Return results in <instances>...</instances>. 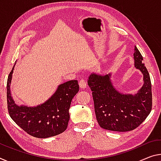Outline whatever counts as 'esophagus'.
Returning <instances> with one entry per match:
<instances>
[{
	"mask_svg": "<svg viewBox=\"0 0 161 161\" xmlns=\"http://www.w3.org/2000/svg\"><path fill=\"white\" fill-rule=\"evenodd\" d=\"M79 85L81 88L85 89L86 88V86H87V84H86V81L85 80V79H81V80L79 81Z\"/></svg>",
	"mask_w": 161,
	"mask_h": 161,
	"instance_id": "34e87169",
	"label": "esophagus"
}]
</instances>
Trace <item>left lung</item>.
Returning a JSON list of instances; mask_svg holds the SVG:
<instances>
[{
	"instance_id": "8db88e82",
	"label": "left lung",
	"mask_w": 161,
	"mask_h": 161,
	"mask_svg": "<svg viewBox=\"0 0 161 161\" xmlns=\"http://www.w3.org/2000/svg\"><path fill=\"white\" fill-rule=\"evenodd\" d=\"M135 67L143 74L144 85L136 95L122 94L115 90L104 76L92 74L88 85L92 92L96 118L102 128L127 132L136 129L148 116L152 109L151 81L141 53L135 46Z\"/></svg>"
}]
</instances>
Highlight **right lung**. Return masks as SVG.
Returning a JSON list of instances; mask_svg holds the SVG:
<instances>
[{
    "mask_svg": "<svg viewBox=\"0 0 161 161\" xmlns=\"http://www.w3.org/2000/svg\"><path fill=\"white\" fill-rule=\"evenodd\" d=\"M14 66L7 81V106L13 120L25 132L38 138L57 136L67 129L69 120V109L71 100L78 92L76 80H71L58 86L53 96L45 103L34 108L18 106L10 92Z\"/></svg>",
    "mask_w": 161,
    "mask_h": 161,
    "instance_id": "right-lung-1",
    "label": "right lung"
}]
</instances>
